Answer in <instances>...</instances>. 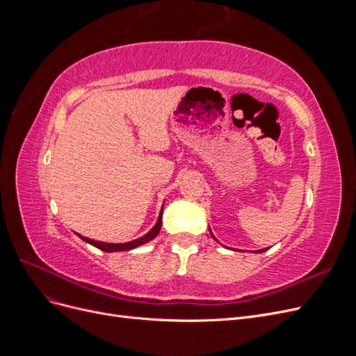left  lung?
I'll return each mask as SVG.
<instances>
[{
	"label": "left lung",
	"mask_w": 356,
	"mask_h": 356,
	"mask_svg": "<svg viewBox=\"0 0 356 356\" xmlns=\"http://www.w3.org/2000/svg\"><path fill=\"white\" fill-rule=\"evenodd\" d=\"M209 232H211V229H209ZM211 236H212V238H213V239H215V236H213V234H212V232H211ZM215 241H217V239H215ZM263 251H266V250H261V251H258V252H263Z\"/></svg>",
	"instance_id": "obj_1"
}]
</instances>
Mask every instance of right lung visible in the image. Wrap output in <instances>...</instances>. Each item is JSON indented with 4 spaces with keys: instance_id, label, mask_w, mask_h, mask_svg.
<instances>
[{
    "instance_id": "right-lung-1",
    "label": "right lung",
    "mask_w": 356,
    "mask_h": 356,
    "mask_svg": "<svg viewBox=\"0 0 356 356\" xmlns=\"http://www.w3.org/2000/svg\"><path fill=\"white\" fill-rule=\"evenodd\" d=\"M161 215H163V209L160 211V215H159V218H157V222L154 224V227L149 230L147 234H144L143 238H138V239H135L132 242H126V243H106V242H99V241H93V239H89V238H84V236H81L79 233L77 234H79V238H81L84 242H88V243L96 246V248H98V250L105 251V252L131 251V250H134V248L141 246V245H144V243H147L149 241H153L156 238V236L160 232V229H161Z\"/></svg>"
}]
</instances>
